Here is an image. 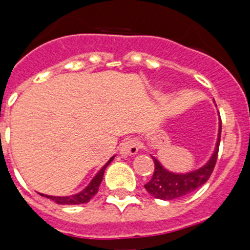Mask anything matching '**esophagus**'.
<instances>
[{
    "label": "esophagus",
    "instance_id": "34e87169",
    "mask_svg": "<svg viewBox=\"0 0 250 250\" xmlns=\"http://www.w3.org/2000/svg\"><path fill=\"white\" fill-rule=\"evenodd\" d=\"M139 151V141L137 139H127L121 144L120 152L121 155L128 157V156H134L137 155Z\"/></svg>",
    "mask_w": 250,
    "mask_h": 250
}]
</instances>
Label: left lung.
Wrapping results in <instances>:
<instances>
[{
  "mask_svg": "<svg viewBox=\"0 0 250 250\" xmlns=\"http://www.w3.org/2000/svg\"><path fill=\"white\" fill-rule=\"evenodd\" d=\"M220 135L221 118L220 125H219V138L218 141H216L214 153L211 155L210 160L203 167H201L200 169L193 170V172L186 174H175L168 172L166 168L162 167V165L156 158L152 157L153 163H155V172H153L151 180L144 185L146 191L155 198H158V200L170 201L179 197H184V196L188 195V193L193 192L198 188H201L210 178L214 167H215L216 160H218L219 145H220Z\"/></svg>",
  "mask_w": 250,
  "mask_h": 250,
  "instance_id": "left-lung-1",
  "label": "left lung"
}]
</instances>
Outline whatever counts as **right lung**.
Instances as JSON below:
<instances>
[{"mask_svg": "<svg viewBox=\"0 0 250 250\" xmlns=\"http://www.w3.org/2000/svg\"><path fill=\"white\" fill-rule=\"evenodd\" d=\"M112 160L113 157H111L110 160L107 161L106 165H105L104 167L99 170V173L93 178V180L90 181L89 185H88L84 190H82L81 192L76 193V195L65 196V197H57V196H48V195H42L41 193V196H44V197L54 201V202L58 204H82V203L89 202V201L92 200L93 196H94L95 193L98 192V190H99V186L103 181V176H104L105 169H106V167L110 165Z\"/></svg>", "mask_w": 250, "mask_h": 250, "instance_id": "obj_1", "label": "right lung"}]
</instances>
